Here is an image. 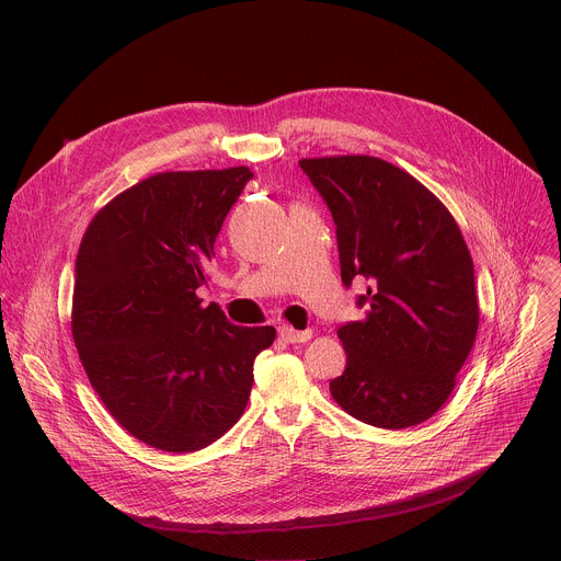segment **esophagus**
Wrapping results in <instances>:
<instances>
[{
	"label": "esophagus",
	"instance_id": "obj_1",
	"mask_svg": "<svg viewBox=\"0 0 561 561\" xmlns=\"http://www.w3.org/2000/svg\"><path fill=\"white\" fill-rule=\"evenodd\" d=\"M279 337L286 344H301V342H308L312 337V331H295L290 327H282L279 329Z\"/></svg>",
	"mask_w": 561,
	"mask_h": 561
}]
</instances>
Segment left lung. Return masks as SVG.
<instances>
[{
  "label": "left lung",
  "instance_id": "8db88e82",
  "mask_svg": "<svg viewBox=\"0 0 561 561\" xmlns=\"http://www.w3.org/2000/svg\"><path fill=\"white\" fill-rule=\"evenodd\" d=\"M337 226L342 282L366 277L359 322L337 331L346 370L331 379L355 420L399 431L450 397L477 335L472 257L448 208L379 157L299 159Z\"/></svg>",
  "mask_w": 561,
  "mask_h": 561
}]
</instances>
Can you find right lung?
Instances as JSON below:
<instances>
[{"label": "right lung", "instance_id": "1", "mask_svg": "<svg viewBox=\"0 0 561 561\" xmlns=\"http://www.w3.org/2000/svg\"><path fill=\"white\" fill-rule=\"evenodd\" d=\"M249 167L157 173L111 199L75 262L70 331L115 422L167 453H193L242 417L273 327L202 306L215 237Z\"/></svg>", "mask_w": 561, "mask_h": 561}]
</instances>
